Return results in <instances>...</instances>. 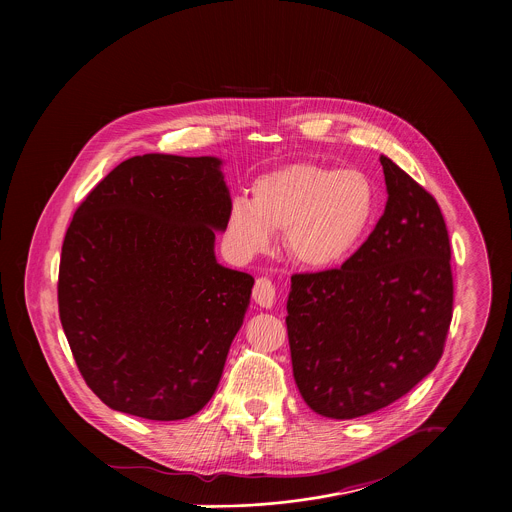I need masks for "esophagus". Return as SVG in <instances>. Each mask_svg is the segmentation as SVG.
I'll return each mask as SVG.
<instances>
[{"mask_svg":"<svg viewBox=\"0 0 512 512\" xmlns=\"http://www.w3.org/2000/svg\"><path fill=\"white\" fill-rule=\"evenodd\" d=\"M252 295H254V299H256L258 305H262V307H272V305H274V299H276V286L272 284L270 278H258L256 284H254Z\"/></svg>","mask_w":512,"mask_h":512,"instance_id":"34e87169","label":"esophagus"}]
</instances>
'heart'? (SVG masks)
Wrapping results in <instances>:
<instances>
[{"label": "heart", "mask_w": 512, "mask_h": 512, "mask_svg": "<svg viewBox=\"0 0 512 512\" xmlns=\"http://www.w3.org/2000/svg\"><path fill=\"white\" fill-rule=\"evenodd\" d=\"M374 211L376 187L365 171L292 163L260 175L252 201L232 199L226 238L236 254L254 256L272 244V230H284L290 258L321 270L357 250Z\"/></svg>", "instance_id": "heart-1"}]
</instances>
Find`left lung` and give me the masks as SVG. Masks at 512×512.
Listing matches in <instances>:
<instances>
[{
	"label": "left lung",
	"instance_id": "obj_1",
	"mask_svg": "<svg viewBox=\"0 0 512 512\" xmlns=\"http://www.w3.org/2000/svg\"><path fill=\"white\" fill-rule=\"evenodd\" d=\"M388 201L341 266L293 274L288 339L307 406L335 420L376 412L438 365L451 315V246L436 199L380 155Z\"/></svg>",
	"mask_w": 512,
	"mask_h": 512
}]
</instances>
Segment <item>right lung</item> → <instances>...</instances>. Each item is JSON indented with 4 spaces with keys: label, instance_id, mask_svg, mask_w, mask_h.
Listing matches in <instances>:
<instances>
[{
    "label": "right lung",
    "instance_id": "obj_1",
    "mask_svg": "<svg viewBox=\"0 0 512 512\" xmlns=\"http://www.w3.org/2000/svg\"><path fill=\"white\" fill-rule=\"evenodd\" d=\"M217 157L146 153L80 203L59 266V317L112 410L183 420L215 394L254 278L215 258L230 195Z\"/></svg>",
    "mask_w": 512,
    "mask_h": 512
}]
</instances>
